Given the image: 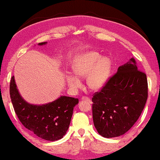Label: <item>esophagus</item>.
Instances as JSON below:
<instances>
[{"mask_svg":"<svg viewBox=\"0 0 160 160\" xmlns=\"http://www.w3.org/2000/svg\"><path fill=\"white\" fill-rule=\"evenodd\" d=\"M82 100H85V101H90V98H88V97H82L81 98Z\"/></svg>","mask_w":160,"mask_h":160,"instance_id":"obj_1","label":"esophagus"}]
</instances>
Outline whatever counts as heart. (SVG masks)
I'll list each match as a JSON object with an SVG mask.
<instances>
[{
  "instance_id": "obj_1",
  "label": "heart",
  "mask_w": 160,
  "mask_h": 160,
  "mask_svg": "<svg viewBox=\"0 0 160 160\" xmlns=\"http://www.w3.org/2000/svg\"><path fill=\"white\" fill-rule=\"evenodd\" d=\"M113 62L112 58L103 56L98 52L89 51L76 57L72 63L74 74H66V80L72 89L81 86L80 78H86V84L92 91H99L108 82L112 75Z\"/></svg>"
}]
</instances>
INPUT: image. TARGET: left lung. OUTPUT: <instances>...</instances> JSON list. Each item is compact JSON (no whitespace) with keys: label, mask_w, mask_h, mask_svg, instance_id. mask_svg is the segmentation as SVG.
Listing matches in <instances>:
<instances>
[{"label":"left lung","mask_w":160,"mask_h":160,"mask_svg":"<svg viewBox=\"0 0 160 160\" xmlns=\"http://www.w3.org/2000/svg\"><path fill=\"white\" fill-rule=\"evenodd\" d=\"M147 98L146 74L137 69L131 58L93 96V121L98 132L106 138L125 134L138 120Z\"/></svg>","instance_id":"1"}]
</instances>
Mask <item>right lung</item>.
Instances as JSON below:
<instances>
[{
    "mask_svg": "<svg viewBox=\"0 0 160 160\" xmlns=\"http://www.w3.org/2000/svg\"><path fill=\"white\" fill-rule=\"evenodd\" d=\"M47 42L38 43L46 45ZM10 98L15 114L26 128L41 139L56 141L67 132L78 98L60 96L52 102L43 105L29 103L22 98L14 76L10 81Z\"/></svg>",
    "mask_w": 160,
    "mask_h": 160,
    "instance_id": "obj_1",
    "label": "right lung"
}]
</instances>
